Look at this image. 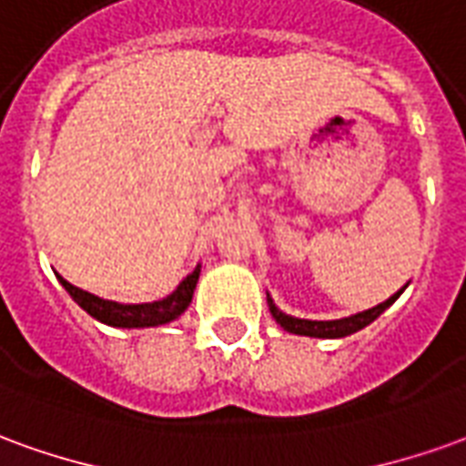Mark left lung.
<instances>
[{
    "mask_svg": "<svg viewBox=\"0 0 466 466\" xmlns=\"http://www.w3.org/2000/svg\"><path fill=\"white\" fill-rule=\"evenodd\" d=\"M403 289L406 288H401L396 295H391L389 300L380 302L376 308H370V310L356 312V315L340 318V320H305V318L288 315V312H282L278 305H275V300L269 298V292H267V305H269V312H272V318L278 320L279 328H285L288 333L308 335V338H346V335L358 333V330H363L366 325L373 323L380 312L386 310V308H391L393 302L399 300V295H401Z\"/></svg>",
    "mask_w": 466,
    "mask_h": 466,
    "instance_id": "left-lung-1",
    "label": "left lung"
}]
</instances>
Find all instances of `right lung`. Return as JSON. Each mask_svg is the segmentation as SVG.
<instances>
[{"mask_svg": "<svg viewBox=\"0 0 466 466\" xmlns=\"http://www.w3.org/2000/svg\"><path fill=\"white\" fill-rule=\"evenodd\" d=\"M55 275H57V272H55ZM199 275L201 265H197L191 275H187V278L178 282V288L174 289L171 295H166V298L154 302H138V305H123V302L116 300H103V298H97V295L87 292V289L75 288L73 282H67L63 275H57V279H60V285L70 292V298H73L90 318H96L100 323L110 325V328H158V325L177 320L178 315L187 310L188 302L194 298V289H197Z\"/></svg>", "mask_w": 466, "mask_h": 466, "instance_id": "1", "label": "right lung"}]
</instances>
